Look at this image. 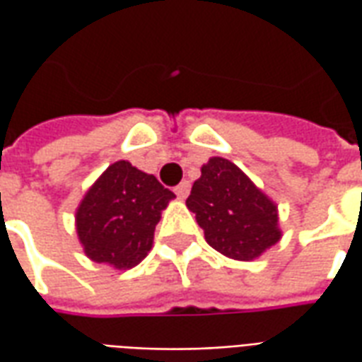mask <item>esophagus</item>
I'll return each instance as SVG.
<instances>
[{"instance_id": "1", "label": "esophagus", "mask_w": 362, "mask_h": 362, "mask_svg": "<svg viewBox=\"0 0 362 362\" xmlns=\"http://www.w3.org/2000/svg\"><path fill=\"white\" fill-rule=\"evenodd\" d=\"M174 192H176V196L180 197V199H186V197H188V194H189V182L188 180L180 182V184H178V186L174 188Z\"/></svg>"}]
</instances>
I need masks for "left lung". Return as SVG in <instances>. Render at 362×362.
<instances>
[{"mask_svg":"<svg viewBox=\"0 0 362 362\" xmlns=\"http://www.w3.org/2000/svg\"><path fill=\"white\" fill-rule=\"evenodd\" d=\"M186 205L207 244L227 258L250 262L279 243L277 205L227 158L211 157L202 166Z\"/></svg>","mask_w":362,"mask_h":362,"instance_id":"8db88e82","label":"left lung"}]
</instances>
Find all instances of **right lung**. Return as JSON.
I'll return each instance as SVG.
<instances>
[{"label":"right lung","instance_id":"add662e5","mask_svg":"<svg viewBox=\"0 0 362 362\" xmlns=\"http://www.w3.org/2000/svg\"><path fill=\"white\" fill-rule=\"evenodd\" d=\"M174 194L153 174L127 160L110 165L75 211L83 250L96 264L116 269L137 266L153 248L160 211Z\"/></svg>","mask_w":362,"mask_h":362}]
</instances>
